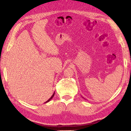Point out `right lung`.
Here are the masks:
<instances>
[{
	"instance_id": "1",
	"label": "right lung",
	"mask_w": 131,
	"mask_h": 131,
	"mask_svg": "<svg viewBox=\"0 0 131 131\" xmlns=\"http://www.w3.org/2000/svg\"><path fill=\"white\" fill-rule=\"evenodd\" d=\"M54 93H55L54 92V93H53V94H52V96L51 97V98H50V99H49V100H47V101H46V102H44V103H47V102H49V101H50V100H51V99H52L53 98V96H54Z\"/></svg>"
}]
</instances>
